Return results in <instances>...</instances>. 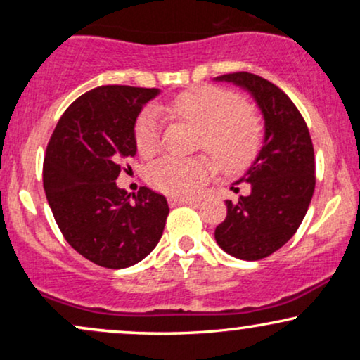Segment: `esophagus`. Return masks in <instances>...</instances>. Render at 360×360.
<instances>
[{"mask_svg": "<svg viewBox=\"0 0 360 360\" xmlns=\"http://www.w3.org/2000/svg\"><path fill=\"white\" fill-rule=\"evenodd\" d=\"M196 203L194 198H169V205L177 206V205H193Z\"/></svg>", "mask_w": 360, "mask_h": 360, "instance_id": "34e87169", "label": "esophagus"}]
</instances>
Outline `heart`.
I'll return each mask as SVG.
<instances>
[{"instance_id": "obj_1", "label": "heart", "mask_w": 360, "mask_h": 360, "mask_svg": "<svg viewBox=\"0 0 360 360\" xmlns=\"http://www.w3.org/2000/svg\"><path fill=\"white\" fill-rule=\"evenodd\" d=\"M157 111L169 120L196 128V146L203 147L225 174H237L249 167L262 146L259 115L229 89L203 86L186 91L157 106ZM134 143L139 155L155 154L159 130L152 110L142 111L135 122ZM213 171V162L205 155L162 157L148 169V183L166 194L189 196L212 177Z\"/></svg>"}]
</instances>
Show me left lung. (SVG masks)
<instances>
[{
    "mask_svg": "<svg viewBox=\"0 0 360 360\" xmlns=\"http://www.w3.org/2000/svg\"><path fill=\"white\" fill-rule=\"evenodd\" d=\"M214 81L249 91L264 117V143L238 183L250 193L225 201L226 218L214 238L226 254L259 260L296 233L315 191V152L307 123L284 91L250 72H232ZM238 189V188H237Z\"/></svg>",
    "mask_w": 360,
    "mask_h": 360,
    "instance_id": "8db88e82",
    "label": "left lung"
}]
</instances>
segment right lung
I'll use <instances>...</instances> for the list:
<instances>
[{
    "label": "right lung",
    "instance_id": "1",
    "mask_svg": "<svg viewBox=\"0 0 360 360\" xmlns=\"http://www.w3.org/2000/svg\"><path fill=\"white\" fill-rule=\"evenodd\" d=\"M159 93L134 86L91 89L64 111L49 140L44 189L53 218L74 250L106 269L140 262L162 237L166 198L146 186L130 198L115 183L123 162L137 154L139 113Z\"/></svg>",
    "mask_w": 360,
    "mask_h": 360
}]
</instances>
